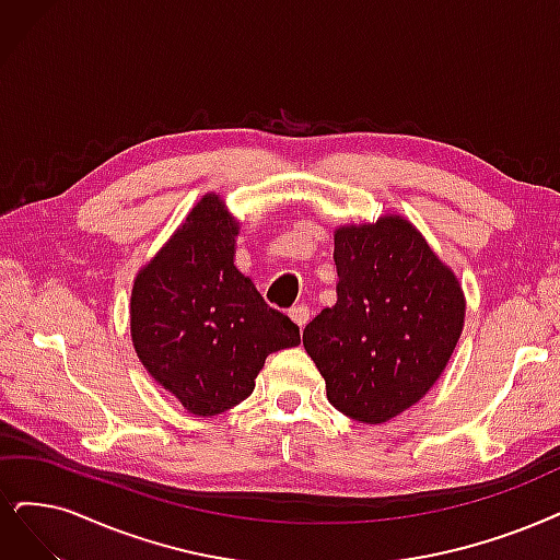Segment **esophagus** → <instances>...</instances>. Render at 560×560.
<instances>
[{
    "mask_svg": "<svg viewBox=\"0 0 560 560\" xmlns=\"http://www.w3.org/2000/svg\"><path fill=\"white\" fill-rule=\"evenodd\" d=\"M308 316H312V314H308V306H304V304H298V306L291 308V318L298 323L300 329L308 323Z\"/></svg>",
    "mask_w": 560,
    "mask_h": 560,
    "instance_id": "esophagus-1",
    "label": "esophagus"
}]
</instances>
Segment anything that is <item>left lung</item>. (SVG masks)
Listing matches in <instances>:
<instances>
[{"label":"left lung","mask_w":560,"mask_h":560,"mask_svg":"<svg viewBox=\"0 0 560 560\" xmlns=\"http://www.w3.org/2000/svg\"><path fill=\"white\" fill-rule=\"evenodd\" d=\"M337 304L304 327V350L343 416L383 424L445 371L466 318L464 288L401 214L335 231Z\"/></svg>","instance_id":"1"}]
</instances>
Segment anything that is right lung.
I'll use <instances>...</instances> for the list:
<instances>
[{
    "label": "right lung",
    "mask_w": 560,
    "mask_h": 560,
    "mask_svg": "<svg viewBox=\"0 0 560 560\" xmlns=\"http://www.w3.org/2000/svg\"><path fill=\"white\" fill-rule=\"evenodd\" d=\"M240 221L202 196L131 288V341L148 374L198 418L254 392L269 353L300 343V327L269 306L235 265Z\"/></svg>",
    "instance_id": "right-lung-1"
}]
</instances>
